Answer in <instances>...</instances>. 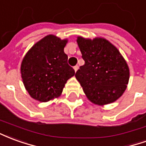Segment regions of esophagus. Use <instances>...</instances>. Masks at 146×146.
Masks as SVG:
<instances>
[{
    "mask_svg": "<svg viewBox=\"0 0 146 146\" xmlns=\"http://www.w3.org/2000/svg\"><path fill=\"white\" fill-rule=\"evenodd\" d=\"M78 68H79V66H75L73 67V69H74V70H75V72H76V71H77Z\"/></svg>",
    "mask_w": 146,
    "mask_h": 146,
    "instance_id": "obj_1",
    "label": "esophagus"
}]
</instances>
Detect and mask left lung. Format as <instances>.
<instances>
[{
  "mask_svg": "<svg viewBox=\"0 0 146 146\" xmlns=\"http://www.w3.org/2000/svg\"><path fill=\"white\" fill-rule=\"evenodd\" d=\"M76 42L85 63L75 76L87 98L94 104L112 103L123 95L128 84L127 64L118 49L101 37L78 36Z\"/></svg>",
  "mask_w": 146,
  "mask_h": 146,
  "instance_id": "obj_1",
  "label": "left lung"
}]
</instances>
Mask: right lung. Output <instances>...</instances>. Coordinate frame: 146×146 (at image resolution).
I'll return each instance as SVG.
<instances>
[{"mask_svg": "<svg viewBox=\"0 0 146 146\" xmlns=\"http://www.w3.org/2000/svg\"><path fill=\"white\" fill-rule=\"evenodd\" d=\"M68 40L48 35L28 51L21 64V76L30 95L37 101L59 97L75 71L67 63L64 48Z\"/></svg>", "mask_w": 146, "mask_h": 146, "instance_id": "add662e5", "label": "right lung"}]
</instances>
